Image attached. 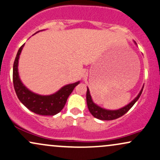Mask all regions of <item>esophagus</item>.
<instances>
[{"instance_id": "esophagus-1", "label": "esophagus", "mask_w": 160, "mask_h": 160, "mask_svg": "<svg viewBox=\"0 0 160 160\" xmlns=\"http://www.w3.org/2000/svg\"><path fill=\"white\" fill-rule=\"evenodd\" d=\"M88 73L87 71H83V72H82V78H84V79H86V78H87V77H88Z\"/></svg>"}]
</instances>
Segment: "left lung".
Listing matches in <instances>:
<instances>
[{
	"label": "left lung",
	"mask_w": 160,
	"mask_h": 160,
	"mask_svg": "<svg viewBox=\"0 0 160 160\" xmlns=\"http://www.w3.org/2000/svg\"><path fill=\"white\" fill-rule=\"evenodd\" d=\"M135 44L136 45V42H135ZM144 86L142 87V90H141L139 93L137 95V97L133 99L132 101H131L129 104H127V106L122 107V108H119V109L116 110H109L106 109V108H102V107L99 106L98 105H97L96 103L93 102V99H92V97L91 96V93H90L89 88H88L87 90V93H86V99H87V105L88 107V109H89L90 112L93 117L97 118V119L102 120V121H112V120L117 119V118L121 117L123 114L127 113L128 111L132 108L133 105L135 104L137 102L138 98L140 97L141 94H142V91H143Z\"/></svg>",
	"instance_id": "8db88e82"
}]
</instances>
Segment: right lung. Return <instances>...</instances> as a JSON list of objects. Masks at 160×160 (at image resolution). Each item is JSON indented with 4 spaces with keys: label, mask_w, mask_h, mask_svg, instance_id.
Masks as SVG:
<instances>
[{
    "label": "right lung",
    "mask_w": 160,
    "mask_h": 160,
    "mask_svg": "<svg viewBox=\"0 0 160 160\" xmlns=\"http://www.w3.org/2000/svg\"><path fill=\"white\" fill-rule=\"evenodd\" d=\"M24 46V44L18 49L13 63L12 80L17 97L24 106L35 114L40 115L57 114L63 109L69 96L71 94L75 87L80 83V81L67 84L51 95H39L30 91L21 81L18 70V60Z\"/></svg>",
    "instance_id": "obj_1"
}]
</instances>
